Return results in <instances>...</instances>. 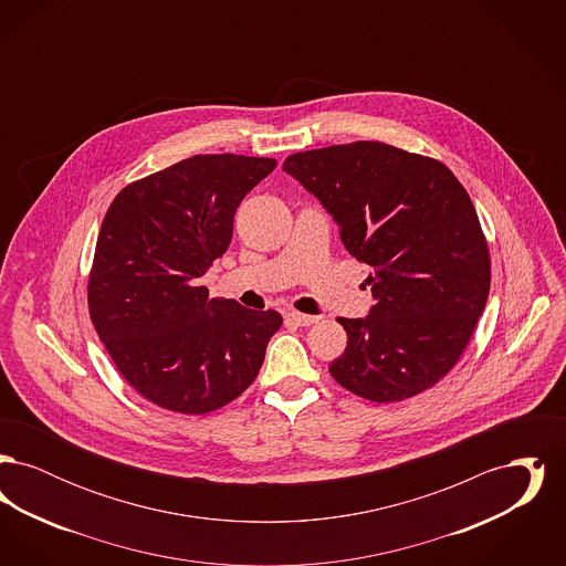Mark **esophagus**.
I'll use <instances>...</instances> for the list:
<instances>
[{
    "instance_id": "1",
    "label": "esophagus",
    "mask_w": 566,
    "mask_h": 566,
    "mask_svg": "<svg viewBox=\"0 0 566 566\" xmlns=\"http://www.w3.org/2000/svg\"><path fill=\"white\" fill-rule=\"evenodd\" d=\"M286 318L291 323L301 324V326H310V324H316L321 321L318 316H310V314H301V312H289Z\"/></svg>"
}]
</instances>
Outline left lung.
<instances>
[{
    "label": "left lung",
    "mask_w": 566,
    "mask_h": 566,
    "mask_svg": "<svg viewBox=\"0 0 566 566\" xmlns=\"http://www.w3.org/2000/svg\"><path fill=\"white\" fill-rule=\"evenodd\" d=\"M339 224L371 268V314L337 318L346 352L328 371L354 395L395 403L448 376L490 293V252L475 206L437 159L384 142L291 155L284 167Z\"/></svg>",
    "instance_id": "obj_1"
}]
</instances>
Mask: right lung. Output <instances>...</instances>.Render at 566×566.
Segmentation results:
<instances>
[{"label": "right lung", "mask_w": 566, "mask_h": 566, "mask_svg": "<svg viewBox=\"0 0 566 566\" xmlns=\"http://www.w3.org/2000/svg\"><path fill=\"white\" fill-rule=\"evenodd\" d=\"M275 159L195 155L120 190L104 216L88 271V314L137 395L201 416L254 381L275 310L210 296L199 277L231 243L233 216Z\"/></svg>", "instance_id": "add662e5"}]
</instances>
